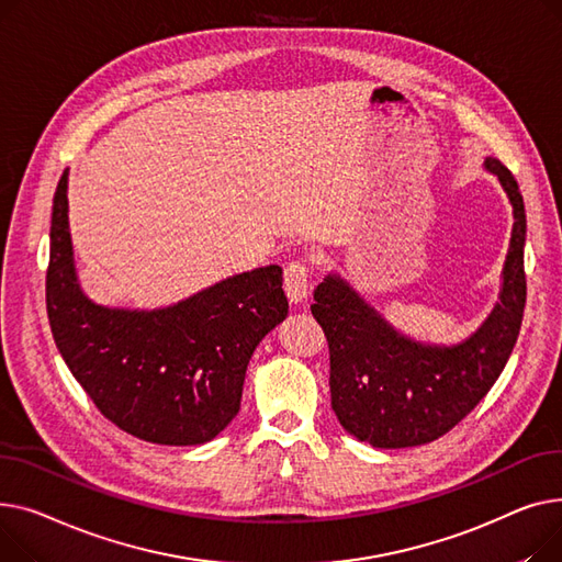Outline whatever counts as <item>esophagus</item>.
Returning a JSON list of instances; mask_svg holds the SVG:
<instances>
[{
  "mask_svg": "<svg viewBox=\"0 0 562 562\" xmlns=\"http://www.w3.org/2000/svg\"><path fill=\"white\" fill-rule=\"evenodd\" d=\"M308 279L311 270L306 266L304 258L290 260L285 270H283V283H285V294L292 304H300L308 296Z\"/></svg>",
  "mask_w": 562,
  "mask_h": 562,
  "instance_id": "esophagus-1",
  "label": "esophagus"
}]
</instances>
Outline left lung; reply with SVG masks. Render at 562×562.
Returning a JSON list of instances; mask_svg holds the SVG:
<instances>
[{
    "label": "left lung",
    "instance_id": "8db88e82",
    "mask_svg": "<svg viewBox=\"0 0 562 562\" xmlns=\"http://www.w3.org/2000/svg\"><path fill=\"white\" fill-rule=\"evenodd\" d=\"M513 204V236L499 302L460 345H426L400 334L338 274L315 288L313 317L331 358V408L345 431L381 449L434 442L470 415L499 379L526 304V213L515 177L485 158Z\"/></svg>",
    "mask_w": 562,
    "mask_h": 562
}]
</instances>
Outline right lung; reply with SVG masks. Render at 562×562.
I'll return each mask as SVG.
<instances>
[{
  "label": "right lung",
  "mask_w": 562,
  "mask_h": 562,
  "mask_svg": "<svg viewBox=\"0 0 562 562\" xmlns=\"http://www.w3.org/2000/svg\"><path fill=\"white\" fill-rule=\"evenodd\" d=\"M45 288L54 342L99 413L131 436L175 447L209 442L238 415L249 358L288 315L279 266L168 308L90 302L75 270L68 172L54 194Z\"/></svg>",
  "instance_id": "obj_1"
}]
</instances>
